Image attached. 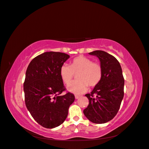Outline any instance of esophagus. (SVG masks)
I'll return each instance as SVG.
<instances>
[{"label":"esophagus","mask_w":149,"mask_h":149,"mask_svg":"<svg viewBox=\"0 0 149 149\" xmlns=\"http://www.w3.org/2000/svg\"><path fill=\"white\" fill-rule=\"evenodd\" d=\"M74 96H75V99H77V100L80 97V96H79V95H75Z\"/></svg>","instance_id":"obj_1"}]
</instances>
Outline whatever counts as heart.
Masks as SVG:
<instances>
[{"instance_id":"1","label":"heart","mask_w":149,"mask_h":149,"mask_svg":"<svg viewBox=\"0 0 149 149\" xmlns=\"http://www.w3.org/2000/svg\"><path fill=\"white\" fill-rule=\"evenodd\" d=\"M78 74L77 80L70 81L74 74ZM60 74L63 83L68 84L67 89L74 94H82L87 90L88 86L93 87L98 85L102 78V68L98 63L93 62L91 59L80 56L72 60L71 65L63 64L60 70Z\"/></svg>"}]
</instances>
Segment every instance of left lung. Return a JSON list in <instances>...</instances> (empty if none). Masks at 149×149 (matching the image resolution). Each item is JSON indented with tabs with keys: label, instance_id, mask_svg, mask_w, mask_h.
Wrapping results in <instances>:
<instances>
[{
	"label": "left lung",
	"instance_id": "8db88e82",
	"mask_svg": "<svg viewBox=\"0 0 149 149\" xmlns=\"http://www.w3.org/2000/svg\"><path fill=\"white\" fill-rule=\"evenodd\" d=\"M98 58L102 78L90 94H86L89 105L84 110L88 120L95 123H105L113 119L119 111L124 96V78L118 60L104 51L89 53Z\"/></svg>",
	"mask_w": 149,
	"mask_h": 149
}]
</instances>
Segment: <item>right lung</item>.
I'll return each mask as SVG.
<instances>
[{
    "label": "right lung",
    "instance_id": "right-lung-1",
    "mask_svg": "<svg viewBox=\"0 0 149 149\" xmlns=\"http://www.w3.org/2000/svg\"><path fill=\"white\" fill-rule=\"evenodd\" d=\"M69 57L63 53L45 52L34 58L27 68L24 83L26 107L45 128L61 125L74 101V95L70 93L58 96L65 91L60 68Z\"/></svg>",
    "mask_w": 149,
    "mask_h": 149
}]
</instances>
